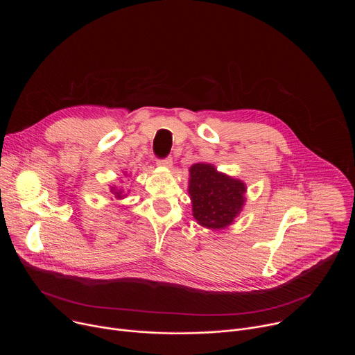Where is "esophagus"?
<instances>
[{"instance_id":"1","label":"esophagus","mask_w":355,"mask_h":355,"mask_svg":"<svg viewBox=\"0 0 355 355\" xmlns=\"http://www.w3.org/2000/svg\"><path fill=\"white\" fill-rule=\"evenodd\" d=\"M157 166L160 167H171L173 166V159L171 157H164L157 160Z\"/></svg>"}]
</instances>
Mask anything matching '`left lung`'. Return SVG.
Here are the masks:
<instances>
[{
    "label": "left lung",
    "instance_id": "obj_1",
    "mask_svg": "<svg viewBox=\"0 0 355 355\" xmlns=\"http://www.w3.org/2000/svg\"><path fill=\"white\" fill-rule=\"evenodd\" d=\"M189 174L192 212L198 223L208 229L230 225L244 204V184L204 163L193 164Z\"/></svg>",
    "mask_w": 355,
    "mask_h": 355
}]
</instances>
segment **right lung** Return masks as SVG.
<instances>
[{
  "label": "right lung",
  "instance_id": "add662e5",
  "mask_svg": "<svg viewBox=\"0 0 355 355\" xmlns=\"http://www.w3.org/2000/svg\"><path fill=\"white\" fill-rule=\"evenodd\" d=\"M111 192H112V193H115V195H116V198H122V192H121V191H116L115 188H112V189H111Z\"/></svg>",
  "mask_w": 355,
  "mask_h": 355
}]
</instances>
